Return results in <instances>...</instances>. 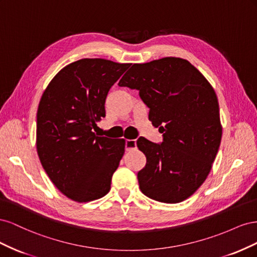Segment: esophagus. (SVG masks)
Here are the masks:
<instances>
[{
  "instance_id": "esophagus-1",
  "label": "esophagus",
  "mask_w": 257,
  "mask_h": 257,
  "mask_svg": "<svg viewBox=\"0 0 257 257\" xmlns=\"http://www.w3.org/2000/svg\"><path fill=\"white\" fill-rule=\"evenodd\" d=\"M137 144L135 139H127L125 142V150L126 151H131V150H134L136 149Z\"/></svg>"
}]
</instances>
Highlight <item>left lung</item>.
Returning <instances> with one entry per match:
<instances>
[{"label": "left lung", "instance_id": "1", "mask_svg": "<svg viewBox=\"0 0 257 257\" xmlns=\"http://www.w3.org/2000/svg\"><path fill=\"white\" fill-rule=\"evenodd\" d=\"M119 85L139 91L149 120L163 133L162 144L137 141L147 158L137 174L141 191L166 204L189 198L206 180L221 144L212 85L188 60L175 57L133 64Z\"/></svg>", "mask_w": 257, "mask_h": 257}]
</instances>
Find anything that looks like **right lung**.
Here are the masks:
<instances>
[{
  "mask_svg": "<svg viewBox=\"0 0 257 257\" xmlns=\"http://www.w3.org/2000/svg\"><path fill=\"white\" fill-rule=\"evenodd\" d=\"M130 63L81 59L66 65L44 91L37 109L36 149L57 189L77 203L102 198L125 149V139L96 136L108 91Z\"/></svg>",
  "mask_w": 257,
  "mask_h": 257,
  "instance_id": "right-lung-1",
  "label": "right lung"
}]
</instances>
